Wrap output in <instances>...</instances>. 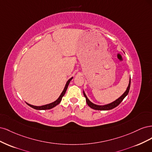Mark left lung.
Instances as JSON below:
<instances>
[{
  "mask_svg": "<svg viewBox=\"0 0 152 152\" xmlns=\"http://www.w3.org/2000/svg\"><path fill=\"white\" fill-rule=\"evenodd\" d=\"M130 85H131V77L129 78V85L127 87L126 91L124 92V93L119 97L118 99H117L114 102L107 104H104V105H98V104H96L93 103H92L91 101L88 99V98L87 97V96L86 94V93H84V91H83V93H84V96H85V98L86 99V102L87 104H88V106L89 107H91V108H93L94 110H112L114 108H115L116 107L120 104L123 99L126 97V96L128 94L129 91L130 89Z\"/></svg>",
  "mask_w": 152,
  "mask_h": 152,
  "instance_id": "left-lung-1",
  "label": "left lung"
}]
</instances>
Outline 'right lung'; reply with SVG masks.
Listing matches in <instances>:
<instances>
[{"label":"right lung","mask_w":152,"mask_h":152,"mask_svg":"<svg viewBox=\"0 0 152 152\" xmlns=\"http://www.w3.org/2000/svg\"><path fill=\"white\" fill-rule=\"evenodd\" d=\"M72 79H73V77H71L70 79H69V80L66 82V84H65V87H64V89H63V91H62V93H61L60 96H59V98H58L56 101H54V102L49 103V104H45V105H42V106H34V105L30 104H29V103H26H26L27 104H28V106H30V107L33 108H34V109H35V110H49V109H51V108L55 107L56 105H58L59 103L61 102V99H62L63 96L64 95H65V93H66V89H67V88H68V86L69 84H70V81L72 80Z\"/></svg>","instance_id":"obj_1"}]
</instances>
